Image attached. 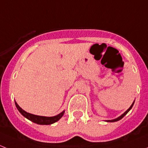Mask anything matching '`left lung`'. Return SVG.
Here are the masks:
<instances>
[{
	"mask_svg": "<svg viewBox=\"0 0 148 148\" xmlns=\"http://www.w3.org/2000/svg\"><path fill=\"white\" fill-rule=\"evenodd\" d=\"M133 104H134V102H133V103H132V105H131V106H130V108H129V109H128V110H127V111H126V112H125V113H124V114H122V115H121V116H120V117H117V118L114 119V120H107V122H117V121L120 120H121V119H122V118H123V117H125V115H126V114H127V112H129V111H130V110H131V108H132V106H133Z\"/></svg>",
	"mask_w": 148,
	"mask_h": 148,
	"instance_id": "8db88e82",
	"label": "left lung"
}]
</instances>
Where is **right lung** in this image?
I'll return each mask as SVG.
<instances>
[{"mask_svg": "<svg viewBox=\"0 0 148 148\" xmlns=\"http://www.w3.org/2000/svg\"><path fill=\"white\" fill-rule=\"evenodd\" d=\"M15 104H16L18 110L20 112L22 115L24 116L25 117H26L29 120L32 121L34 123L38 124V125H51V124L54 123V122H57L59 119L62 118V117L64 114V111H63L60 114H57V115L54 116V117H43V116L34 115V114H30V113L26 112V111L22 110L16 102H15Z\"/></svg>", "mask_w": 148, "mask_h": 148, "instance_id": "add662e5", "label": "right lung"}]
</instances>
